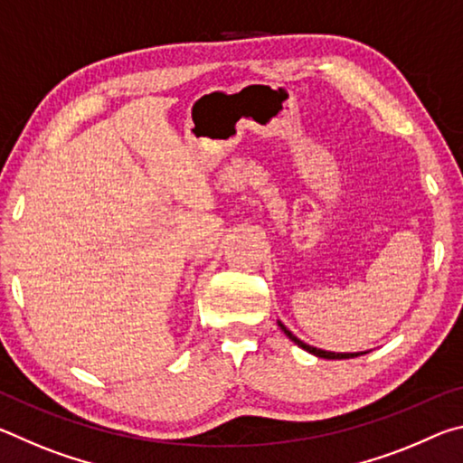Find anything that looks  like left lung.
<instances>
[{
  "label": "left lung",
  "instance_id": "left-lung-1",
  "mask_svg": "<svg viewBox=\"0 0 463 463\" xmlns=\"http://www.w3.org/2000/svg\"><path fill=\"white\" fill-rule=\"evenodd\" d=\"M279 328L281 331H284L289 339H292L298 347H302L304 351H308V354H312V355H317V357H325V359H349V357H357L359 354H331V351H323V349H317V347H310V345H307V343H302L300 339H298V336H294L292 333L288 331V328L279 323Z\"/></svg>",
  "mask_w": 463,
  "mask_h": 463
}]
</instances>
